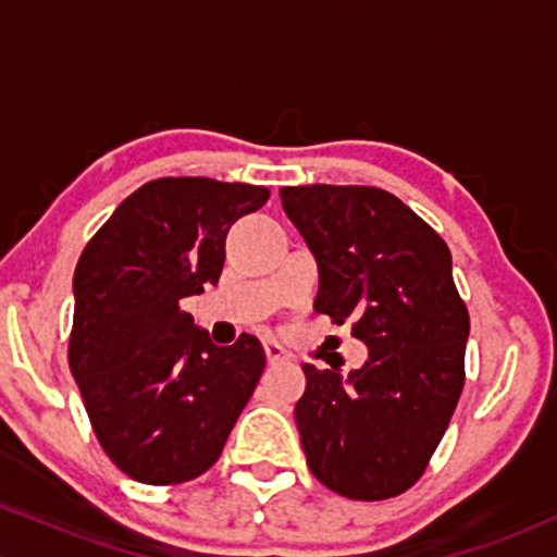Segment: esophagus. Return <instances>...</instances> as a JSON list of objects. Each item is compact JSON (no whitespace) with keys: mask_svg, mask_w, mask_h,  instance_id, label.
I'll list each match as a JSON object with an SVG mask.
<instances>
[{"mask_svg":"<svg viewBox=\"0 0 557 557\" xmlns=\"http://www.w3.org/2000/svg\"><path fill=\"white\" fill-rule=\"evenodd\" d=\"M264 354H267V361L270 363H283V361H287L290 359V356H287V350L283 348V345L280 343H264Z\"/></svg>","mask_w":557,"mask_h":557,"instance_id":"obj_1","label":"esophagus"}]
</instances>
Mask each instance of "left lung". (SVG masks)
Returning a JSON list of instances; mask_svg holds the SVG:
<instances>
[{"mask_svg":"<svg viewBox=\"0 0 557 557\" xmlns=\"http://www.w3.org/2000/svg\"><path fill=\"white\" fill-rule=\"evenodd\" d=\"M319 264L314 311L354 319L369 361L343 380L306 363L296 424L306 463L350 500H387L419 482L466 382L469 309L450 248L400 198L372 185L280 188Z\"/></svg>","mask_w":557,"mask_h":557,"instance_id":"8db88e82","label":"left lung"}]
</instances>
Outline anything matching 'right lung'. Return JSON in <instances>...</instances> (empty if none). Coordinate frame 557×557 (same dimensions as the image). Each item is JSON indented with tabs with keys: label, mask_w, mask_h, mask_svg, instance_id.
Segmentation results:
<instances>
[{
	"label": "right lung",
	"mask_w": 557,
	"mask_h": 557,
	"mask_svg": "<svg viewBox=\"0 0 557 557\" xmlns=\"http://www.w3.org/2000/svg\"><path fill=\"white\" fill-rule=\"evenodd\" d=\"M264 185L159 177L114 209L75 267L67 361L96 440L123 474L181 484L220 458L264 372V348L209 341L181 300L220 283L227 230Z\"/></svg>",
	"instance_id": "right-lung-1"
}]
</instances>
